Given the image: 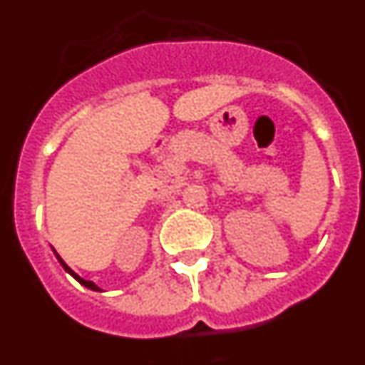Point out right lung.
Masks as SVG:
<instances>
[{"label": "right lung", "mask_w": 365, "mask_h": 365, "mask_svg": "<svg viewBox=\"0 0 365 365\" xmlns=\"http://www.w3.org/2000/svg\"><path fill=\"white\" fill-rule=\"evenodd\" d=\"M55 256H57V259H59V263H61V265H63V269H64V271L68 272V274H72V277H73V278H76V280H78V282H79V284H81V286L88 287V289H93V292H102V289H100V287H98V286H96V284H94V282H91V280H85V278H81V277H79V274H76V272H73V271H72V269H70V267H68V265H66V263H64V262H63V258H61L59 254L55 252Z\"/></svg>", "instance_id": "right-lung-1"}]
</instances>
